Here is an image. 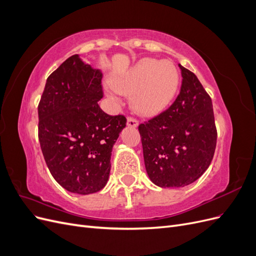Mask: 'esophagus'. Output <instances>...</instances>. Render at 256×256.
Listing matches in <instances>:
<instances>
[{
  "mask_svg": "<svg viewBox=\"0 0 256 256\" xmlns=\"http://www.w3.org/2000/svg\"><path fill=\"white\" fill-rule=\"evenodd\" d=\"M138 122L136 118H130V116H129V118H127V126L136 128V127H138Z\"/></svg>",
  "mask_w": 256,
  "mask_h": 256,
  "instance_id": "1",
  "label": "esophagus"
}]
</instances>
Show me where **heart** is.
<instances>
[{
    "instance_id": "b5f03b06",
    "label": "heart",
    "mask_w": 256,
    "mask_h": 256,
    "mask_svg": "<svg viewBox=\"0 0 256 256\" xmlns=\"http://www.w3.org/2000/svg\"><path fill=\"white\" fill-rule=\"evenodd\" d=\"M178 83L180 74L172 62L145 58L115 76L112 85L120 94L131 95V104L138 113L154 115L171 102Z\"/></svg>"
}]
</instances>
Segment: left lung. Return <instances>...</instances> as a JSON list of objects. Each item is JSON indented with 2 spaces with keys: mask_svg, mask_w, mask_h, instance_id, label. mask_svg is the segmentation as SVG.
Here are the masks:
<instances>
[{
  "mask_svg": "<svg viewBox=\"0 0 256 256\" xmlns=\"http://www.w3.org/2000/svg\"><path fill=\"white\" fill-rule=\"evenodd\" d=\"M178 66L180 95L168 110L138 126L147 175L161 188L198 180L210 166L216 144L212 98L194 74Z\"/></svg>",
  "mask_w": 256,
  "mask_h": 256,
  "instance_id": "left-lung-1",
  "label": "left lung"
}]
</instances>
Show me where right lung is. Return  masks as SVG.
Returning a JSON list of instances; mask_svg holds the SVG:
<instances>
[{
  "label": "right lung",
  "mask_w": 256,
  "mask_h": 256,
  "mask_svg": "<svg viewBox=\"0 0 256 256\" xmlns=\"http://www.w3.org/2000/svg\"><path fill=\"white\" fill-rule=\"evenodd\" d=\"M102 79L99 69L74 54L48 76L38 104V138L49 171L64 189L83 196L106 184L113 145L127 122L100 109Z\"/></svg>",
  "instance_id": "obj_1"
}]
</instances>
